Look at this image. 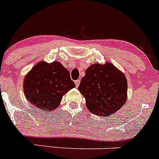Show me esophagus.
I'll list each match as a JSON object with an SVG mask.
<instances>
[{
    "instance_id": "34e87169",
    "label": "esophagus",
    "mask_w": 159,
    "mask_h": 159,
    "mask_svg": "<svg viewBox=\"0 0 159 159\" xmlns=\"http://www.w3.org/2000/svg\"><path fill=\"white\" fill-rule=\"evenodd\" d=\"M80 80H75V87H78L79 85H80Z\"/></svg>"
}]
</instances>
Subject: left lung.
Returning <instances> with one entry per match:
<instances>
[{"label":"left lung","mask_w":159,"mask_h":159,"mask_svg":"<svg viewBox=\"0 0 159 159\" xmlns=\"http://www.w3.org/2000/svg\"><path fill=\"white\" fill-rule=\"evenodd\" d=\"M89 111L108 116L122 108L126 101L127 81L111 63L94 64L87 69L78 87Z\"/></svg>","instance_id":"obj_1"}]
</instances>
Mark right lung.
Returning <instances> with one entry per match:
<instances>
[{"label": "right lung", "mask_w": 159, "mask_h": 159, "mask_svg": "<svg viewBox=\"0 0 159 159\" xmlns=\"http://www.w3.org/2000/svg\"><path fill=\"white\" fill-rule=\"evenodd\" d=\"M75 87L69 70L57 61H40L27 74L23 83L27 100L48 111L58 108L63 95Z\"/></svg>", "instance_id": "1"}]
</instances>
